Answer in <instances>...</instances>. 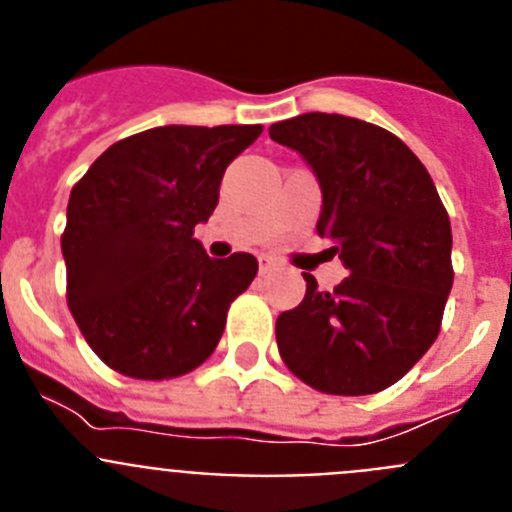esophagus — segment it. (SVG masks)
<instances>
[{
  "label": "esophagus",
  "mask_w": 512,
  "mask_h": 512,
  "mask_svg": "<svg viewBox=\"0 0 512 512\" xmlns=\"http://www.w3.org/2000/svg\"><path fill=\"white\" fill-rule=\"evenodd\" d=\"M259 271H261V277H266L269 271H274V261H271L269 256H259Z\"/></svg>",
  "instance_id": "esophagus-1"
}]
</instances>
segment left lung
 Instances as JSON below:
<instances>
[{
  "instance_id": "8db88e82",
  "label": "left lung",
  "mask_w": 512,
  "mask_h": 512,
  "mask_svg": "<svg viewBox=\"0 0 512 512\" xmlns=\"http://www.w3.org/2000/svg\"><path fill=\"white\" fill-rule=\"evenodd\" d=\"M269 135L318 176V235L348 269L333 292L302 274L305 300L277 318L279 356L325 395L387 390L441 330L454 284L449 212L420 158L372 122L305 112Z\"/></svg>"
}]
</instances>
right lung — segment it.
Returning a JSON list of instances; mask_svg holds the SVG:
<instances>
[{
  "instance_id": "right-lung-1",
  "label": "right lung",
  "mask_w": 512,
  "mask_h": 512,
  "mask_svg": "<svg viewBox=\"0 0 512 512\" xmlns=\"http://www.w3.org/2000/svg\"><path fill=\"white\" fill-rule=\"evenodd\" d=\"M261 130H143L112 143L74 184L61 235L66 302L110 369L161 382L210 359L259 261L210 259L194 225L212 215L225 169Z\"/></svg>"
}]
</instances>
